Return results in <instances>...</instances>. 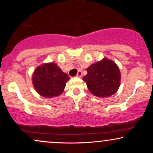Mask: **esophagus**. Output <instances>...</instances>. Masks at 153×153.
Returning <instances> with one entry per match:
<instances>
[{
  "label": "esophagus",
  "instance_id": "esophagus-1",
  "mask_svg": "<svg viewBox=\"0 0 153 153\" xmlns=\"http://www.w3.org/2000/svg\"><path fill=\"white\" fill-rule=\"evenodd\" d=\"M76 76L77 77H82V72L80 71H78V73H77V75H76Z\"/></svg>",
  "mask_w": 153,
  "mask_h": 153
}]
</instances>
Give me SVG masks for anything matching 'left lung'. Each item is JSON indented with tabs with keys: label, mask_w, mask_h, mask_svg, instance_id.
Returning a JSON list of instances; mask_svg holds the SVG:
<instances>
[{
	"label": "left lung",
	"mask_w": 153,
	"mask_h": 153,
	"mask_svg": "<svg viewBox=\"0 0 153 153\" xmlns=\"http://www.w3.org/2000/svg\"><path fill=\"white\" fill-rule=\"evenodd\" d=\"M83 77L88 90L98 97H108L114 94L120 85L121 75L118 66L104 58L87 68Z\"/></svg>",
	"instance_id": "left-lung-1"
}]
</instances>
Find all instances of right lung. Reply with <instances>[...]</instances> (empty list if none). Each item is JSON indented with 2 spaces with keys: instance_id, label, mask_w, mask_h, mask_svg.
Here are the masks:
<instances>
[{
  "instance_id": "obj_1",
  "label": "right lung",
  "mask_w": 153,
  "mask_h": 153,
  "mask_svg": "<svg viewBox=\"0 0 153 153\" xmlns=\"http://www.w3.org/2000/svg\"><path fill=\"white\" fill-rule=\"evenodd\" d=\"M70 78L55 63H47L38 67L32 80L34 88L42 96L52 98L60 95Z\"/></svg>"
}]
</instances>
